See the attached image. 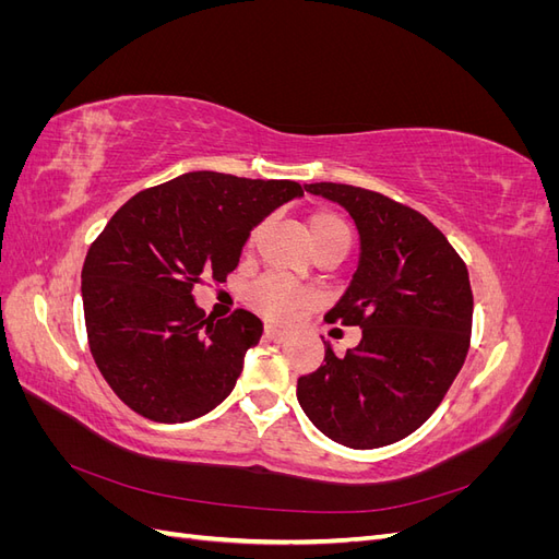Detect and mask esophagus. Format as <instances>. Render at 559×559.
<instances>
[{"label":"esophagus","instance_id":"obj_1","mask_svg":"<svg viewBox=\"0 0 559 559\" xmlns=\"http://www.w3.org/2000/svg\"><path fill=\"white\" fill-rule=\"evenodd\" d=\"M265 335L270 337V341H275V343H284V341H289V331H284V329H277V326H273V324H267L265 326Z\"/></svg>","mask_w":559,"mask_h":559}]
</instances>
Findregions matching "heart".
Masks as SVG:
<instances>
[{"mask_svg": "<svg viewBox=\"0 0 559 559\" xmlns=\"http://www.w3.org/2000/svg\"><path fill=\"white\" fill-rule=\"evenodd\" d=\"M308 233L314 251L324 247H349V226L341 214L335 212H314L308 218ZM247 300L251 308H257L263 317L273 321L292 319L300 308L310 302V292L302 289L300 284L292 282L284 275H263L247 289Z\"/></svg>", "mask_w": 559, "mask_h": 559, "instance_id": "b5f03b06", "label": "heart"}]
</instances>
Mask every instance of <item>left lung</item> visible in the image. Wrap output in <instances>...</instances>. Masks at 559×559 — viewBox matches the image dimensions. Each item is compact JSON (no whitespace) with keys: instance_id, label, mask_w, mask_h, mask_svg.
<instances>
[{"instance_id":"obj_1","label":"left lung","mask_w":559,"mask_h":559,"mask_svg":"<svg viewBox=\"0 0 559 559\" xmlns=\"http://www.w3.org/2000/svg\"><path fill=\"white\" fill-rule=\"evenodd\" d=\"M343 205L359 230V265L326 321L361 341L298 378L296 396L331 441L370 450L411 436L460 373L473 321L466 263L425 214L349 183H306Z\"/></svg>"}]
</instances>
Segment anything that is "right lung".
<instances>
[{
	"instance_id": "obj_1",
	"label": "right lung",
	"mask_w": 559,
	"mask_h": 559,
	"mask_svg": "<svg viewBox=\"0 0 559 559\" xmlns=\"http://www.w3.org/2000/svg\"><path fill=\"white\" fill-rule=\"evenodd\" d=\"M302 195L289 179L186 173L132 195L91 245L81 273L93 359L128 408L154 421L214 411L238 382L263 321L235 310L214 321L193 286L226 282L249 233Z\"/></svg>"
}]
</instances>
